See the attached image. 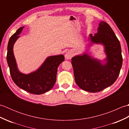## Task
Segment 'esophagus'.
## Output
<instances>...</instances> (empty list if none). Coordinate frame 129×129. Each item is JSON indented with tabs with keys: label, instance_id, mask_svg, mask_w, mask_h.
<instances>
[{
	"label": "esophagus",
	"instance_id": "obj_1",
	"mask_svg": "<svg viewBox=\"0 0 129 129\" xmlns=\"http://www.w3.org/2000/svg\"><path fill=\"white\" fill-rule=\"evenodd\" d=\"M73 52L72 51H68L67 53L65 54V59L67 60L70 59L73 57Z\"/></svg>",
	"mask_w": 129,
	"mask_h": 129
}]
</instances>
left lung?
<instances>
[{"instance_id": "obj_1", "label": "left lung", "mask_w": 129, "mask_h": 129, "mask_svg": "<svg viewBox=\"0 0 129 129\" xmlns=\"http://www.w3.org/2000/svg\"><path fill=\"white\" fill-rule=\"evenodd\" d=\"M98 33L90 35L91 42L101 44L105 47L106 62L101 61L85 53L72 59L75 81L80 89L96 92L113 85L119 75L122 57L119 40L111 28L105 21H101Z\"/></svg>"}]
</instances>
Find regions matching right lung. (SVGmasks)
<instances>
[{"label":"right lung","mask_w":129,"mask_h":129,"mask_svg":"<svg viewBox=\"0 0 129 129\" xmlns=\"http://www.w3.org/2000/svg\"><path fill=\"white\" fill-rule=\"evenodd\" d=\"M24 27L17 30L10 37L8 44L7 60L12 80L20 88L30 94L40 95L50 90L56 82L57 67L64 60L63 55L49 56L39 69L24 74L18 69L13 53V46Z\"/></svg>","instance_id":"obj_1"}]
</instances>
